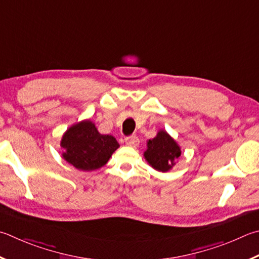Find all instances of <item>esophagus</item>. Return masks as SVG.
<instances>
[{"label":"esophagus","mask_w":259,"mask_h":259,"mask_svg":"<svg viewBox=\"0 0 259 259\" xmlns=\"http://www.w3.org/2000/svg\"><path fill=\"white\" fill-rule=\"evenodd\" d=\"M125 144L128 146H131V147H137L139 145V139L136 135L129 136V137L125 138Z\"/></svg>","instance_id":"esophagus-1"}]
</instances>
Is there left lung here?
Returning a JSON list of instances; mask_svg holds the SVG:
<instances>
[{
  "label": "left lung",
  "mask_w": 259,
  "mask_h": 259,
  "mask_svg": "<svg viewBox=\"0 0 259 259\" xmlns=\"http://www.w3.org/2000/svg\"><path fill=\"white\" fill-rule=\"evenodd\" d=\"M180 155V147L162 130L154 139L148 140L144 156L155 170L166 172L175 165V161Z\"/></svg>",
  "instance_id": "8db88e82"
}]
</instances>
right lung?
I'll return each instance as SVG.
<instances>
[{"mask_svg":"<svg viewBox=\"0 0 259 259\" xmlns=\"http://www.w3.org/2000/svg\"><path fill=\"white\" fill-rule=\"evenodd\" d=\"M65 149L63 158L82 171H93L105 165L119 147L113 136L101 135L89 120L72 125L61 140Z\"/></svg>","mask_w":259,"mask_h":259,"instance_id":"right-lung-1","label":"right lung"}]
</instances>
